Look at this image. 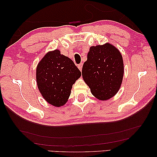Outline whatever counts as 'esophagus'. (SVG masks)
Wrapping results in <instances>:
<instances>
[{
    "mask_svg": "<svg viewBox=\"0 0 157 157\" xmlns=\"http://www.w3.org/2000/svg\"><path fill=\"white\" fill-rule=\"evenodd\" d=\"M82 66H83V63H80V64H78V69L81 71V70H82Z\"/></svg>",
    "mask_w": 157,
    "mask_h": 157,
    "instance_id": "34e87169",
    "label": "esophagus"
}]
</instances>
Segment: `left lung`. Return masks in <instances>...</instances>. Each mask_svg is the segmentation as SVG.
Listing matches in <instances>:
<instances>
[{
    "label": "left lung",
    "mask_w": 157,
    "mask_h": 157,
    "mask_svg": "<svg viewBox=\"0 0 157 157\" xmlns=\"http://www.w3.org/2000/svg\"><path fill=\"white\" fill-rule=\"evenodd\" d=\"M124 73L122 55L113 45L106 43L90 47L82 76L96 98L106 101L114 96L121 87Z\"/></svg>",
    "instance_id": "1"
}]
</instances>
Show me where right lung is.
I'll return each instance as SVG.
<instances>
[{
    "mask_svg": "<svg viewBox=\"0 0 157 157\" xmlns=\"http://www.w3.org/2000/svg\"><path fill=\"white\" fill-rule=\"evenodd\" d=\"M81 73L71 59L59 50L48 51L36 67V83L43 98L56 107L66 104L73 84Z\"/></svg>",
    "mask_w": 157,
    "mask_h": 157,
    "instance_id": "obj_1",
    "label": "right lung"
}]
</instances>
